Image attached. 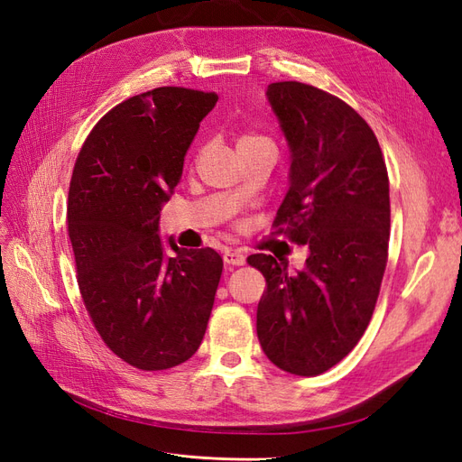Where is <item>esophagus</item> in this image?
I'll list each match as a JSON object with an SVG mask.
<instances>
[{"label":"esophagus","mask_w":462,"mask_h":462,"mask_svg":"<svg viewBox=\"0 0 462 462\" xmlns=\"http://www.w3.org/2000/svg\"><path fill=\"white\" fill-rule=\"evenodd\" d=\"M222 259H225V263L228 266H244L245 264V254L242 251H237V249L225 251V254H222Z\"/></svg>","instance_id":"1"}]
</instances>
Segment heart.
Returning <instances> with one entry per match:
<instances>
[{"instance_id": "obj_1", "label": "heart", "mask_w": 462, "mask_h": 462, "mask_svg": "<svg viewBox=\"0 0 462 462\" xmlns=\"http://www.w3.org/2000/svg\"><path fill=\"white\" fill-rule=\"evenodd\" d=\"M257 144H272L264 136H254V134H242L240 139H237V152L251 148V146H257Z\"/></svg>"}]
</instances>
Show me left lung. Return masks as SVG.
Wrapping results in <instances>:
<instances>
[{
    "label": "left lung",
    "instance_id": "1",
    "mask_svg": "<svg viewBox=\"0 0 462 462\" xmlns=\"http://www.w3.org/2000/svg\"><path fill=\"white\" fill-rule=\"evenodd\" d=\"M266 97L291 152L272 228L310 254L297 274L272 254L247 257L266 280L257 335L272 364L314 377L350 354L377 304L390 240L388 171L377 136L345 100L300 81L270 83Z\"/></svg>",
    "mask_w": 462,
    "mask_h": 462
}]
</instances>
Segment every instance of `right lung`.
Segmentation results:
<instances>
[{
	"label": "right lung",
	"instance_id": "add662e5",
	"mask_svg": "<svg viewBox=\"0 0 462 462\" xmlns=\"http://www.w3.org/2000/svg\"><path fill=\"white\" fill-rule=\"evenodd\" d=\"M217 93L158 88L119 102L85 139L68 192L66 225L85 309L105 345L143 371L196 354L222 274L220 254L165 257L162 205Z\"/></svg>",
	"mask_w": 462,
	"mask_h": 462
}]
</instances>
